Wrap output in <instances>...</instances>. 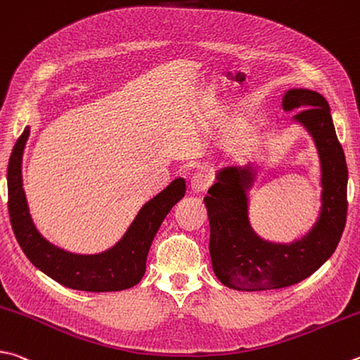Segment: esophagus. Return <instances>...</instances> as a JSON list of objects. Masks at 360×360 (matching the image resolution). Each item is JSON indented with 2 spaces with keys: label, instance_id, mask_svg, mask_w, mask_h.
I'll list each match as a JSON object with an SVG mask.
<instances>
[{
  "label": "esophagus",
  "instance_id": "1",
  "mask_svg": "<svg viewBox=\"0 0 360 360\" xmlns=\"http://www.w3.org/2000/svg\"><path fill=\"white\" fill-rule=\"evenodd\" d=\"M212 184V176L207 174V173H197L193 174V178L191 181V188L195 193H200L202 191H206V188Z\"/></svg>",
  "mask_w": 360,
  "mask_h": 360
}]
</instances>
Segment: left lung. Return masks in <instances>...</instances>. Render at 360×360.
Segmentation results:
<instances>
[{
  "label": "left lung",
  "instance_id": "left-lung-1",
  "mask_svg": "<svg viewBox=\"0 0 360 360\" xmlns=\"http://www.w3.org/2000/svg\"><path fill=\"white\" fill-rule=\"evenodd\" d=\"M283 110H302L292 120L311 135L321 162V212L311 230L291 244L261 239L248 221V197L255 179L252 163L224 167L207 191L214 274L228 288L239 291L278 290L310 277L328 261L342 238L348 200V167L337 139L328 101L310 89H290Z\"/></svg>",
  "mask_w": 360,
  "mask_h": 360
}]
</instances>
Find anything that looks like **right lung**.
Masks as SVG:
<instances>
[{
    "label": "right lung",
    "instance_id": "add662e5",
    "mask_svg": "<svg viewBox=\"0 0 360 360\" xmlns=\"http://www.w3.org/2000/svg\"><path fill=\"white\" fill-rule=\"evenodd\" d=\"M28 136L30 126H26L12 149L8 165L11 224L26 257L45 276L72 290L105 292L132 288L145 276L148 252L162 221L186 195V181H172L145 202L124 236L108 250L94 255L66 252L49 243L30 215L22 179L23 149Z\"/></svg>",
    "mask_w": 360,
    "mask_h": 360
}]
</instances>
